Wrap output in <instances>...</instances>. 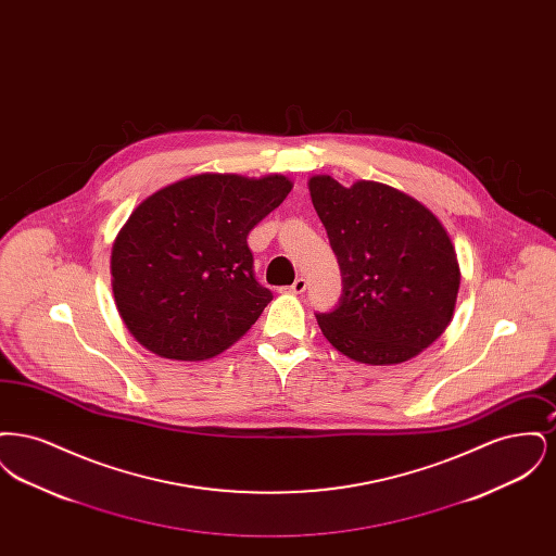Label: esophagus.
I'll use <instances>...</instances> for the list:
<instances>
[{"instance_id":"1","label":"esophagus","mask_w":556,"mask_h":556,"mask_svg":"<svg viewBox=\"0 0 556 556\" xmlns=\"http://www.w3.org/2000/svg\"><path fill=\"white\" fill-rule=\"evenodd\" d=\"M306 279L304 277H298L293 283H291L290 288H286V290H290L291 293H302V291H306Z\"/></svg>"}]
</instances>
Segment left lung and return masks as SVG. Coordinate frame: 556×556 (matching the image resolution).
<instances>
[{
    "mask_svg": "<svg viewBox=\"0 0 556 556\" xmlns=\"http://www.w3.org/2000/svg\"><path fill=\"white\" fill-rule=\"evenodd\" d=\"M342 270V298L317 320L329 344L365 365H397L448 327L460 268L444 225L415 198L377 181H308Z\"/></svg>",
    "mask_w": 556,
    "mask_h": 556,
    "instance_id": "1",
    "label": "left lung"
}]
</instances>
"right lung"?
<instances>
[{
    "instance_id": "add662e5",
    "label": "right lung",
    "mask_w": 556,
    "mask_h": 556,
    "mask_svg": "<svg viewBox=\"0 0 556 556\" xmlns=\"http://www.w3.org/2000/svg\"><path fill=\"white\" fill-rule=\"evenodd\" d=\"M291 191L283 175L204 173L143 200L112 245L114 302L132 338L162 358L204 361L273 300L248 233Z\"/></svg>"
}]
</instances>
